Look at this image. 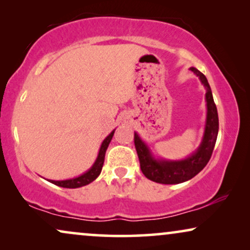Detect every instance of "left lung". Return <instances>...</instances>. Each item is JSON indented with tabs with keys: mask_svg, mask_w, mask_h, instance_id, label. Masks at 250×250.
I'll return each instance as SVG.
<instances>
[{
	"mask_svg": "<svg viewBox=\"0 0 250 250\" xmlns=\"http://www.w3.org/2000/svg\"><path fill=\"white\" fill-rule=\"evenodd\" d=\"M190 70L200 78L201 83L206 87L207 122L204 140L199 149L192 156L184 160H180V162H164L163 160L162 162V160L152 158L146 146L141 141L139 135L134 133V145L142 173L145 174L146 179L156 183L177 184L192 179L200 170H203L209 162L215 143H216L218 134V115L210 86L206 76L200 73L197 68L191 67Z\"/></svg>",
	"mask_w": 250,
	"mask_h": 250,
	"instance_id": "1",
	"label": "left lung"
}]
</instances>
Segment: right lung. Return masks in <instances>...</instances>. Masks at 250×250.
Here are the masks:
<instances>
[{
  "instance_id": "obj_1",
  "label": "right lung",
  "mask_w": 250,
  "mask_h": 250,
  "mask_svg": "<svg viewBox=\"0 0 250 250\" xmlns=\"http://www.w3.org/2000/svg\"><path fill=\"white\" fill-rule=\"evenodd\" d=\"M115 131H112L110 134H109L107 138L104 139V141L102 142L100 151H99L98 158L95 160L94 165L92 166V168L86 172L83 175L76 177V179H71V180H66V181H51V183L56 184L58 187H62V188H68V189H75V188H81L86 186V184L93 182V181L97 179V177L100 175L102 166H104V155H105V150H107L109 143H110L112 135H114Z\"/></svg>"
}]
</instances>
